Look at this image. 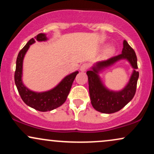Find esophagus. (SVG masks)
Listing matches in <instances>:
<instances>
[{
  "label": "esophagus",
  "mask_w": 154,
  "mask_h": 154,
  "mask_svg": "<svg viewBox=\"0 0 154 154\" xmlns=\"http://www.w3.org/2000/svg\"><path fill=\"white\" fill-rule=\"evenodd\" d=\"M88 68H89V64L88 63H83L79 67V69H80L81 72H85Z\"/></svg>",
  "instance_id": "1"
}]
</instances>
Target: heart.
<instances>
[{"mask_svg": "<svg viewBox=\"0 0 154 154\" xmlns=\"http://www.w3.org/2000/svg\"><path fill=\"white\" fill-rule=\"evenodd\" d=\"M111 49H109V50H108V51H109H109H111Z\"/></svg>", "mask_w": 154, "mask_h": 154, "instance_id": "1", "label": "heart"}]
</instances>
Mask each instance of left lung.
Listing matches in <instances>:
<instances>
[{"mask_svg":"<svg viewBox=\"0 0 154 154\" xmlns=\"http://www.w3.org/2000/svg\"><path fill=\"white\" fill-rule=\"evenodd\" d=\"M122 58L128 59L135 70L128 85L122 91L119 92L110 91L104 87L100 82L97 72ZM137 69V56L135 51L126 40H124L123 49L121 54L99 61L96 63V66L93 67V70L88 71L90 97L92 105L95 110L105 114H112L125 107L133 98L135 94L137 79L139 77V72Z\"/></svg>","mask_w":154,"mask_h":154,"instance_id":"obj_1","label":"left lung"}]
</instances>
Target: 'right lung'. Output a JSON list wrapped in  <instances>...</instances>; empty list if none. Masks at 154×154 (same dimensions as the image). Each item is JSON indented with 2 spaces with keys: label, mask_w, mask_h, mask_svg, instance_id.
<instances>
[{
  "label": "right lung",
  "mask_w": 154,
  "mask_h": 154,
  "mask_svg": "<svg viewBox=\"0 0 154 154\" xmlns=\"http://www.w3.org/2000/svg\"><path fill=\"white\" fill-rule=\"evenodd\" d=\"M46 40L45 35L40 33L35 37V39L32 38L27 42L25 46L19 51L17 59L14 73L15 84L22 100L27 106L40 111H51L62 105L66 101L74 79L78 74L77 71L73 72L71 75L66 76L54 89L43 93H35L31 91L23 85L22 81V63L26 51L29 48V45L35 43V40L44 41Z\"/></svg>",
  "instance_id": "add662e5"
}]
</instances>
